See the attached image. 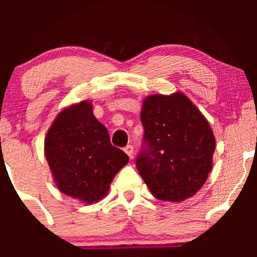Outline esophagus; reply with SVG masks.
<instances>
[{"label": "esophagus", "mask_w": 257, "mask_h": 257, "mask_svg": "<svg viewBox=\"0 0 257 257\" xmlns=\"http://www.w3.org/2000/svg\"><path fill=\"white\" fill-rule=\"evenodd\" d=\"M124 152L128 154V157L131 158V159H133V154H134V148L133 145H126L125 148H124Z\"/></svg>", "instance_id": "1"}]
</instances>
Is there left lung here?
I'll use <instances>...</instances> for the list:
<instances>
[{"instance_id":"1","label":"left lung","mask_w":257,"mask_h":257,"mask_svg":"<svg viewBox=\"0 0 257 257\" xmlns=\"http://www.w3.org/2000/svg\"><path fill=\"white\" fill-rule=\"evenodd\" d=\"M144 126L137 169L159 200L180 203L195 195L212 168L215 137L209 121L183 93L143 100Z\"/></svg>"}]
</instances>
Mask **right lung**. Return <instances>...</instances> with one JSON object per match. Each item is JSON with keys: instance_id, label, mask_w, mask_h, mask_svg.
<instances>
[{"instance_id": "add662e5", "label": "right lung", "mask_w": 257, "mask_h": 257, "mask_svg": "<svg viewBox=\"0 0 257 257\" xmlns=\"http://www.w3.org/2000/svg\"><path fill=\"white\" fill-rule=\"evenodd\" d=\"M45 154L57 188L85 204L102 200L116 173L129 162L128 155L110 143L89 100L57 115L46 136Z\"/></svg>"}]
</instances>
